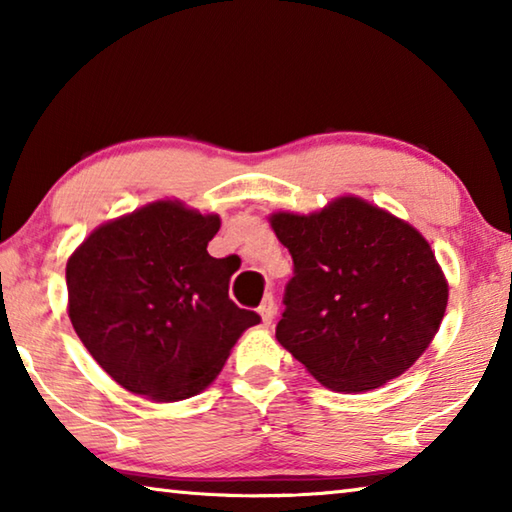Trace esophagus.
<instances>
[{
    "instance_id": "obj_1",
    "label": "esophagus",
    "mask_w": 512,
    "mask_h": 512,
    "mask_svg": "<svg viewBox=\"0 0 512 512\" xmlns=\"http://www.w3.org/2000/svg\"><path fill=\"white\" fill-rule=\"evenodd\" d=\"M257 311H259V316H262V323H264V325H271L275 314H277V305H275L273 296H266V298L262 300V305L257 307Z\"/></svg>"
}]
</instances>
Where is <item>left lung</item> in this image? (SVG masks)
<instances>
[{"label":"left lung","mask_w":512,"mask_h":512,"mask_svg":"<svg viewBox=\"0 0 512 512\" xmlns=\"http://www.w3.org/2000/svg\"><path fill=\"white\" fill-rule=\"evenodd\" d=\"M271 225L293 259L275 336L320 384L370 391L420 359L447 282L413 225L354 196L309 216L277 212Z\"/></svg>","instance_id":"obj_1"}]
</instances>
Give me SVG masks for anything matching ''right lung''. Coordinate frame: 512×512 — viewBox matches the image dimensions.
Segmentation results:
<instances>
[{"label": "right lung", "instance_id": "1", "mask_svg": "<svg viewBox=\"0 0 512 512\" xmlns=\"http://www.w3.org/2000/svg\"><path fill=\"white\" fill-rule=\"evenodd\" d=\"M219 228L216 214L158 201L101 225L69 257V320L126 391L155 402L201 393L262 320L230 300V257L207 253Z\"/></svg>", "mask_w": 512, "mask_h": 512}]
</instances>
